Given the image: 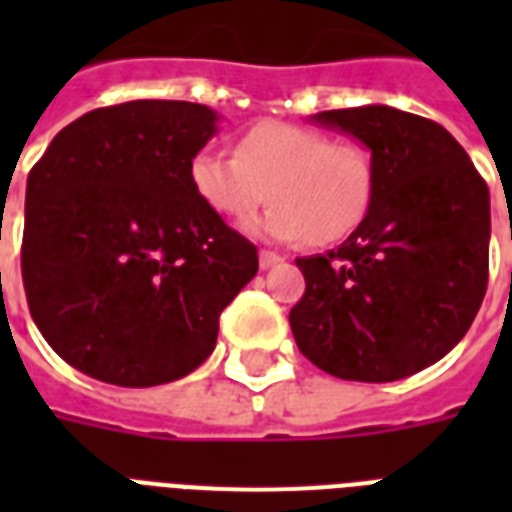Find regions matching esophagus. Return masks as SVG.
I'll return each mask as SVG.
<instances>
[{
  "instance_id": "obj_1",
  "label": "esophagus",
  "mask_w": 512,
  "mask_h": 512,
  "mask_svg": "<svg viewBox=\"0 0 512 512\" xmlns=\"http://www.w3.org/2000/svg\"><path fill=\"white\" fill-rule=\"evenodd\" d=\"M281 257L276 255V252H268V249H263L260 252V268H273V265H279Z\"/></svg>"
}]
</instances>
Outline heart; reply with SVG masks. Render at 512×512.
Returning <instances> with one entry per match:
<instances>
[{
  "mask_svg": "<svg viewBox=\"0 0 512 512\" xmlns=\"http://www.w3.org/2000/svg\"><path fill=\"white\" fill-rule=\"evenodd\" d=\"M191 185L212 212L228 220L273 201L247 231L265 241L332 244L345 239L372 199V162L364 148L332 143L319 130L257 122L236 140V156L201 148L191 159Z\"/></svg>",
  "mask_w": 512,
  "mask_h": 512,
  "instance_id": "obj_1",
  "label": "heart"
}]
</instances>
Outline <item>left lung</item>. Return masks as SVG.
<instances>
[{
    "mask_svg": "<svg viewBox=\"0 0 512 512\" xmlns=\"http://www.w3.org/2000/svg\"><path fill=\"white\" fill-rule=\"evenodd\" d=\"M372 154L364 220L327 255L297 257L303 300L289 327L340 380L393 382L465 337L489 281V188L441 124L390 106L311 116Z\"/></svg>",
    "mask_w": 512,
    "mask_h": 512,
    "instance_id": "obj_1",
    "label": "left lung"
}]
</instances>
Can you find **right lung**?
Wrapping results in <instances>:
<instances>
[{
	"instance_id": "obj_1",
	"label": "right lung",
	"mask_w": 512,
	"mask_h": 512,
	"mask_svg": "<svg viewBox=\"0 0 512 512\" xmlns=\"http://www.w3.org/2000/svg\"><path fill=\"white\" fill-rule=\"evenodd\" d=\"M217 122L188 100L95 108L28 172V311L79 372L122 388L180 380L207 361L220 313L255 279V244L191 185Z\"/></svg>"
}]
</instances>
